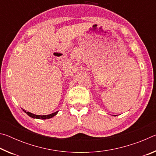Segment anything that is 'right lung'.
<instances>
[{
  "instance_id": "1",
  "label": "right lung",
  "mask_w": 156,
  "mask_h": 156,
  "mask_svg": "<svg viewBox=\"0 0 156 156\" xmlns=\"http://www.w3.org/2000/svg\"><path fill=\"white\" fill-rule=\"evenodd\" d=\"M23 112H24L25 113H27V114L30 116V117L33 118H37V119H43V120H44V119H49V118H51L52 117H54V115H56L57 113H58V112H55V113H51V114H49V115H35L34 114V113H31L30 112H26V111L25 109H23Z\"/></svg>"
}]
</instances>
